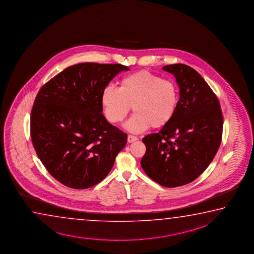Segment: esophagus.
Listing matches in <instances>:
<instances>
[{"label":"esophagus","mask_w":254,"mask_h":254,"mask_svg":"<svg viewBox=\"0 0 254 254\" xmlns=\"http://www.w3.org/2000/svg\"><path fill=\"white\" fill-rule=\"evenodd\" d=\"M136 140H138V137L133 136V135H129V136H128V142H129V143L136 141Z\"/></svg>","instance_id":"obj_1"}]
</instances>
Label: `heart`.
<instances>
[{
    "instance_id": "b5f03b06",
    "label": "heart",
    "mask_w": 254,
    "mask_h": 254,
    "mask_svg": "<svg viewBox=\"0 0 254 254\" xmlns=\"http://www.w3.org/2000/svg\"><path fill=\"white\" fill-rule=\"evenodd\" d=\"M179 99L175 82L146 70L123 78L118 89L108 85L101 95L105 116L113 124L125 120L132 106L135 113L125 127L134 133L167 125L176 113Z\"/></svg>"
}]
</instances>
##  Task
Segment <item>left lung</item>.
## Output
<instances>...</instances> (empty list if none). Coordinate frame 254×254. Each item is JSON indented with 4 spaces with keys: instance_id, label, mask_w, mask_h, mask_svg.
Here are the masks:
<instances>
[{
    "instance_id": "1",
    "label": "left lung",
    "mask_w": 254,
    "mask_h": 254,
    "mask_svg": "<svg viewBox=\"0 0 254 254\" xmlns=\"http://www.w3.org/2000/svg\"><path fill=\"white\" fill-rule=\"evenodd\" d=\"M180 87V99L172 120L158 133L144 137L146 147L141 167L146 175L165 188L189 184L211 164L219 149L223 116L215 93L189 65L168 64Z\"/></svg>"
}]
</instances>
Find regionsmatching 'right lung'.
<instances>
[{
    "instance_id": "add662e5",
    "label": "right lung",
    "mask_w": 254,
    "mask_h": 254,
    "mask_svg": "<svg viewBox=\"0 0 254 254\" xmlns=\"http://www.w3.org/2000/svg\"><path fill=\"white\" fill-rule=\"evenodd\" d=\"M129 67L81 63L58 73L40 90L32 108L33 146L49 173L61 184L85 190L103 181L127 134L106 120L101 95Z\"/></svg>"
}]
</instances>
